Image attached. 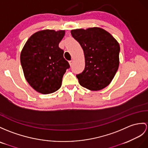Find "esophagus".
Instances as JSON below:
<instances>
[{
  "instance_id": "34e87169",
  "label": "esophagus",
  "mask_w": 148,
  "mask_h": 148,
  "mask_svg": "<svg viewBox=\"0 0 148 148\" xmlns=\"http://www.w3.org/2000/svg\"><path fill=\"white\" fill-rule=\"evenodd\" d=\"M69 63H70V65L71 66L72 64H73V61L71 60V61H69Z\"/></svg>"
}]
</instances>
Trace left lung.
Listing matches in <instances>:
<instances>
[{
	"instance_id": "left-lung-1",
	"label": "left lung",
	"mask_w": 148,
	"mask_h": 148,
	"mask_svg": "<svg viewBox=\"0 0 148 148\" xmlns=\"http://www.w3.org/2000/svg\"><path fill=\"white\" fill-rule=\"evenodd\" d=\"M84 50L85 69L77 75L79 84L93 91L106 87L119 65V44L109 32L100 27L71 31Z\"/></svg>"
}]
</instances>
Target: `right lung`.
Returning <instances> with one entry per match:
<instances>
[{"label":"right lung","mask_w":148,"mask_h":148,"mask_svg":"<svg viewBox=\"0 0 148 148\" xmlns=\"http://www.w3.org/2000/svg\"><path fill=\"white\" fill-rule=\"evenodd\" d=\"M64 31L46 29L28 39L21 53L24 77L36 91L49 94L62 86V78L70 64L64 58L59 43Z\"/></svg>","instance_id":"obj_1"}]
</instances>
